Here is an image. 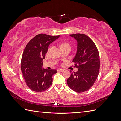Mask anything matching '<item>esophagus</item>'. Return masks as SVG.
Instances as JSON below:
<instances>
[{
  "instance_id": "esophagus-1",
  "label": "esophagus",
  "mask_w": 121,
  "mask_h": 121,
  "mask_svg": "<svg viewBox=\"0 0 121 121\" xmlns=\"http://www.w3.org/2000/svg\"><path fill=\"white\" fill-rule=\"evenodd\" d=\"M57 71H58V72H63L64 71V69H57Z\"/></svg>"
}]
</instances>
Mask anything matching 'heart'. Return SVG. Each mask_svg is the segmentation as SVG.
<instances>
[{
	"mask_svg": "<svg viewBox=\"0 0 121 121\" xmlns=\"http://www.w3.org/2000/svg\"><path fill=\"white\" fill-rule=\"evenodd\" d=\"M61 47H68L69 48H71V45L69 44V43H64L63 44H61Z\"/></svg>",
	"mask_w": 121,
	"mask_h": 121,
	"instance_id": "1",
	"label": "heart"
}]
</instances>
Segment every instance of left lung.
Wrapping results in <instances>:
<instances>
[{
    "instance_id": "left-lung-1",
    "label": "left lung",
    "mask_w": 121,
    "mask_h": 121,
    "mask_svg": "<svg viewBox=\"0 0 121 121\" xmlns=\"http://www.w3.org/2000/svg\"><path fill=\"white\" fill-rule=\"evenodd\" d=\"M77 41V52L73 60L78 71L67 80L68 86L78 93L86 91L93 86L99 72V54L95 44L84 34L69 35Z\"/></svg>"
}]
</instances>
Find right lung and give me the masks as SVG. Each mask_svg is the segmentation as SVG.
<instances>
[{
  "instance_id": "obj_1",
  "label": "right lung",
  "mask_w": 121,
  "mask_h": 121,
  "mask_svg": "<svg viewBox=\"0 0 121 121\" xmlns=\"http://www.w3.org/2000/svg\"><path fill=\"white\" fill-rule=\"evenodd\" d=\"M59 37L60 35L39 34L26 46L21 59V69L26 83L32 90L41 92L52 86V76L57 71L42 69V60L45 58L50 44Z\"/></svg>"
}]
</instances>
